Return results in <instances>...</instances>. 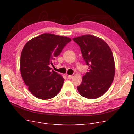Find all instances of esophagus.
Returning <instances> with one entry per match:
<instances>
[{"label":"esophagus","instance_id":"obj_1","mask_svg":"<svg viewBox=\"0 0 134 134\" xmlns=\"http://www.w3.org/2000/svg\"><path fill=\"white\" fill-rule=\"evenodd\" d=\"M72 77H73L72 75H68L67 76V78L69 79H71Z\"/></svg>","mask_w":134,"mask_h":134}]
</instances>
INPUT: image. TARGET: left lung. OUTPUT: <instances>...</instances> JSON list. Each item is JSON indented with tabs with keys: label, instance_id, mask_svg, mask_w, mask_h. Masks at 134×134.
Listing matches in <instances>:
<instances>
[{
	"label": "left lung",
	"instance_id": "left-lung-1",
	"mask_svg": "<svg viewBox=\"0 0 134 134\" xmlns=\"http://www.w3.org/2000/svg\"><path fill=\"white\" fill-rule=\"evenodd\" d=\"M81 48L82 56L87 65L78 92L84 97L96 99L102 96L112 85L115 65L113 53L103 40L90 35L74 38Z\"/></svg>",
	"mask_w": 134,
	"mask_h": 134
}]
</instances>
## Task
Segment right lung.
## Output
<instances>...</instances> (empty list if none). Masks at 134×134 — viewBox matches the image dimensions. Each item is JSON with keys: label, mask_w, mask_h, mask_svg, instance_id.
Returning a JSON list of instances; mask_svg holds the SVG:
<instances>
[{"label": "right lung", "mask_w": 134, "mask_h": 134, "mask_svg": "<svg viewBox=\"0 0 134 134\" xmlns=\"http://www.w3.org/2000/svg\"><path fill=\"white\" fill-rule=\"evenodd\" d=\"M71 39L51 33H44L28 41L22 51L20 71L28 89L41 99L53 98L64 83L61 75L49 67Z\"/></svg>", "instance_id": "1"}]
</instances>
